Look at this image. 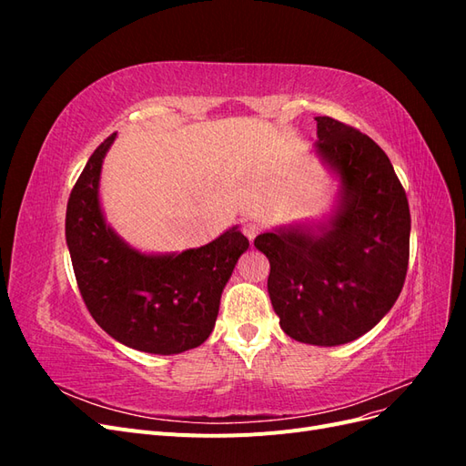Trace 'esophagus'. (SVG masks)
I'll return each instance as SVG.
<instances>
[{
  "label": "esophagus",
  "instance_id": "obj_1",
  "mask_svg": "<svg viewBox=\"0 0 466 466\" xmlns=\"http://www.w3.org/2000/svg\"><path fill=\"white\" fill-rule=\"evenodd\" d=\"M258 223H255V221H245L243 223V233H245V237L248 238V241H252V238H255L257 235H258Z\"/></svg>",
  "mask_w": 466,
  "mask_h": 466
}]
</instances>
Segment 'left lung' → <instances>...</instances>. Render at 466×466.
<instances>
[{
  "mask_svg": "<svg viewBox=\"0 0 466 466\" xmlns=\"http://www.w3.org/2000/svg\"><path fill=\"white\" fill-rule=\"evenodd\" d=\"M315 151L340 182L322 221L260 233L270 260L268 293L279 327L313 346H340L370 332L404 286L410 209L387 157L370 136L317 116Z\"/></svg>",
  "mask_w": 466,
  "mask_h": 466,
  "instance_id": "left-lung-1",
  "label": "left lung"
}]
</instances>
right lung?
<instances>
[{
    "label": "right lung",
    "instance_id": "1",
    "mask_svg": "<svg viewBox=\"0 0 466 466\" xmlns=\"http://www.w3.org/2000/svg\"><path fill=\"white\" fill-rule=\"evenodd\" d=\"M116 139L95 149L69 194L66 243L81 298L116 342L171 356L198 348L214 330L219 301L248 238L228 229L200 248L142 252L110 228L101 208V168Z\"/></svg>",
    "mask_w": 466,
    "mask_h": 466
}]
</instances>
